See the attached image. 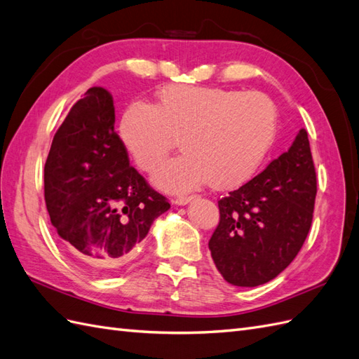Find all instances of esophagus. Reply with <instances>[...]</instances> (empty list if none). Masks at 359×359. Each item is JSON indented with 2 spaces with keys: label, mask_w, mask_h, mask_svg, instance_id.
Wrapping results in <instances>:
<instances>
[{
  "label": "esophagus",
  "mask_w": 359,
  "mask_h": 359,
  "mask_svg": "<svg viewBox=\"0 0 359 359\" xmlns=\"http://www.w3.org/2000/svg\"><path fill=\"white\" fill-rule=\"evenodd\" d=\"M192 200H196V196H188V197H177L176 200H174V203L176 205H179V206H185V205H188V203H191Z\"/></svg>",
  "instance_id": "1"
}]
</instances>
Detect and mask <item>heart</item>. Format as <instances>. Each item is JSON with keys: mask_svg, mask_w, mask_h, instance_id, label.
Returning a JSON list of instances; mask_svg holds the SVG:
<instances>
[{"mask_svg": "<svg viewBox=\"0 0 359 359\" xmlns=\"http://www.w3.org/2000/svg\"><path fill=\"white\" fill-rule=\"evenodd\" d=\"M276 132L278 110L265 94L189 85L163 88L158 106L133 101L119 124L126 149L144 171L158 167L182 137L185 153L153 176L168 192H187L208 180L217 189L243 185L259 170Z\"/></svg>", "mask_w": 359, "mask_h": 359, "instance_id": "1", "label": "heart"}]
</instances>
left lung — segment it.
Here are the masks:
<instances>
[{
  "label": "left lung",
  "instance_id": "8db88e82",
  "mask_svg": "<svg viewBox=\"0 0 359 359\" xmlns=\"http://www.w3.org/2000/svg\"><path fill=\"white\" fill-rule=\"evenodd\" d=\"M317 177L305 128L261 174L218 200L209 240L217 270L236 287H258L296 258L312 223Z\"/></svg>",
  "mask_w": 359,
  "mask_h": 359
}]
</instances>
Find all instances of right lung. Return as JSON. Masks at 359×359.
Masks as SVG:
<instances>
[{
  "instance_id": "right-lung-1",
  "label": "right lung",
  "mask_w": 359,
  "mask_h": 359,
  "mask_svg": "<svg viewBox=\"0 0 359 359\" xmlns=\"http://www.w3.org/2000/svg\"><path fill=\"white\" fill-rule=\"evenodd\" d=\"M114 127L112 95L98 86L88 89L54 135L43 168L51 224L97 274L121 267L170 209L168 200L130 167Z\"/></svg>"
}]
</instances>
